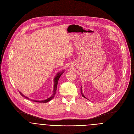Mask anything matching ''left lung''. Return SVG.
I'll list each match as a JSON object with an SVG mask.
<instances>
[{
    "instance_id": "8db88e82",
    "label": "left lung",
    "mask_w": 134,
    "mask_h": 134,
    "mask_svg": "<svg viewBox=\"0 0 134 134\" xmlns=\"http://www.w3.org/2000/svg\"><path fill=\"white\" fill-rule=\"evenodd\" d=\"M81 93H82V97H84V98H86V97H85V96H84V95H83V94L82 93V89H81Z\"/></svg>"
}]
</instances>
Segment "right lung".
I'll list each match as a JSON object with an SVG mask.
<instances>
[{
  "label": "right lung",
  "instance_id": "obj_1",
  "mask_svg": "<svg viewBox=\"0 0 134 134\" xmlns=\"http://www.w3.org/2000/svg\"><path fill=\"white\" fill-rule=\"evenodd\" d=\"M63 73V72H59V73H58L57 74V75L55 76V77L54 78V90H53V94L52 95H51V97H50L49 98H48V99H46L45 100H43V101H36V100H32V101H34V102H39V103H47L49 101H50L51 100H52L53 97H54V95L55 94V92H56V90H57V84H58V80L60 78V77L61 76V75H62V74ZM19 92H20V94L22 95V97H24L25 98H26L27 99H30L29 98H28L27 97H25L24 95H23V94L19 91Z\"/></svg>",
  "mask_w": 134,
  "mask_h": 134
}]
</instances>
